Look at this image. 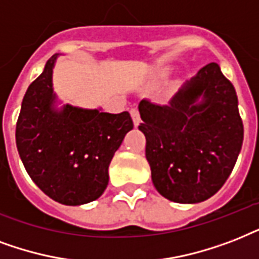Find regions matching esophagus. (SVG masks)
<instances>
[{
	"label": "esophagus",
	"mask_w": 259,
	"mask_h": 259,
	"mask_svg": "<svg viewBox=\"0 0 259 259\" xmlns=\"http://www.w3.org/2000/svg\"><path fill=\"white\" fill-rule=\"evenodd\" d=\"M130 113H131V117L132 120H134L135 127H138V125L140 124V115H139V111H138V108H132L131 111H130Z\"/></svg>",
	"instance_id": "esophagus-1"
}]
</instances>
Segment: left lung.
Masks as SVG:
<instances>
[{"label":"left lung","mask_w":259,"mask_h":259,"mask_svg":"<svg viewBox=\"0 0 259 259\" xmlns=\"http://www.w3.org/2000/svg\"><path fill=\"white\" fill-rule=\"evenodd\" d=\"M203 97L201 103L198 98ZM154 186L174 202H201L230 177L243 143L235 88L212 62L167 105L139 104Z\"/></svg>","instance_id":"left-lung-1"}]
</instances>
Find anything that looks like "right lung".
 Wrapping results in <instances>:
<instances>
[{
    "label": "right lung",
    "mask_w": 259,
    "mask_h": 259,
    "mask_svg": "<svg viewBox=\"0 0 259 259\" xmlns=\"http://www.w3.org/2000/svg\"><path fill=\"white\" fill-rule=\"evenodd\" d=\"M55 59H48L24 96L16 144L27 173L48 197L81 205L104 193L113 154L134 123L128 112L112 115L70 105L55 111Z\"/></svg>",
    "instance_id": "obj_1"
}]
</instances>
